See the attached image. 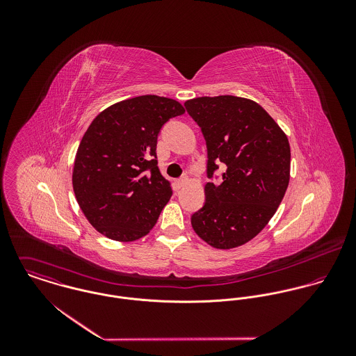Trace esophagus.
Here are the masks:
<instances>
[{"instance_id": "1", "label": "esophagus", "mask_w": 356, "mask_h": 356, "mask_svg": "<svg viewBox=\"0 0 356 356\" xmlns=\"http://www.w3.org/2000/svg\"><path fill=\"white\" fill-rule=\"evenodd\" d=\"M189 182H191V179H189L188 175H185V177H182L181 179H178V185H179V186H185V185H188Z\"/></svg>"}]
</instances>
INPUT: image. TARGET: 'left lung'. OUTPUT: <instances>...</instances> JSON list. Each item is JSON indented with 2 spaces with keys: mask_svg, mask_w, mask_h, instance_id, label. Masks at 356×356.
I'll list each match as a JSON object with an SVG mask.
<instances>
[{
  "mask_svg": "<svg viewBox=\"0 0 356 356\" xmlns=\"http://www.w3.org/2000/svg\"><path fill=\"white\" fill-rule=\"evenodd\" d=\"M202 127L208 177L223 163V182L204 186L205 204L192 227L216 250L247 244L270 222L291 178L286 134L257 102L236 96L197 97L185 102Z\"/></svg>",
  "mask_w": 356,
  "mask_h": 356,
  "instance_id": "obj_1",
  "label": "left lung"
}]
</instances>
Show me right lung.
<instances>
[{"mask_svg":"<svg viewBox=\"0 0 356 356\" xmlns=\"http://www.w3.org/2000/svg\"><path fill=\"white\" fill-rule=\"evenodd\" d=\"M182 113L181 102L147 95L112 104L88 127L75 154L72 188L102 236L130 243L152 230L172 195L157 167V134Z\"/></svg>","mask_w":356,"mask_h":356,"instance_id":"right-lung-1","label":"right lung"}]
</instances>
